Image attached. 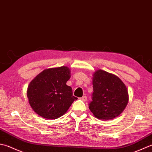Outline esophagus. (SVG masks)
<instances>
[{
  "label": "esophagus",
  "mask_w": 152,
  "mask_h": 152,
  "mask_svg": "<svg viewBox=\"0 0 152 152\" xmlns=\"http://www.w3.org/2000/svg\"><path fill=\"white\" fill-rule=\"evenodd\" d=\"M80 100H81L82 101H83V102H86V100H87V97H86V96H83L82 98H80Z\"/></svg>",
  "instance_id": "1"
}]
</instances>
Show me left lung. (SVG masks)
Listing matches in <instances>:
<instances>
[{"mask_svg":"<svg viewBox=\"0 0 152 152\" xmlns=\"http://www.w3.org/2000/svg\"><path fill=\"white\" fill-rule=\"evenodd\" d=\"M93 93L89 109L99 119H112L119 115L129 102L128 91L118 77L99 69L93 74Z\"/></svg>","mask_w":152,"mask_h":152,"instance_id":"left-lung-1","label":"left lung"}]
</instances>
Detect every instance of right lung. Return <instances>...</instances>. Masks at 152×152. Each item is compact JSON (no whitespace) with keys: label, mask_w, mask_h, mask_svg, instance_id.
I'll use <instances>...</instances> for the list:
<instances>
[{"label":"right lung","mask_w":152,"mask_h":152,"mask_svg":"<svg viewBox=\"0 0 152 152\" xmlns=\"http://www.w3.org/2000/svg\"><path fill=\"white\" fill-rule=\"evenodd\" d=\"M66 66L45 69L33 79L27 96L33 111L43 118L54 119L63 115L73 102L72 88L66 83L70 78Z\"/></svg>","instance_id":"obj_1"}]
</instances>
